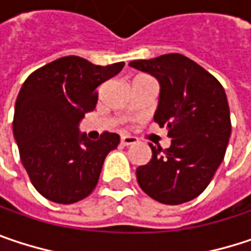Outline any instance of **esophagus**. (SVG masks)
I'll return each mask as SVG.
<instances>
[{"mask_svg": "<svg viewBox=\"0 0 251 251\" xmlns=\"http://www.w3.org/2000/svg\"><path fill=\"white\" fill-rule=\"evenodd\" d=\"M136 142H138V139H136L135 136H129V135H124L122 139H121V144H122L124 147L133 145V144H136Z\"/></svg>", "mask_w": 251, "mask_h": 251, "instance_id": "obj_1", "label": "esophagus"}]
</instances>
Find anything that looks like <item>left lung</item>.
Instances as JSON below:
<instances>
[{"label": "left lung", "instance_id": "8db88e82", "mask_svg": "<svg viewBox=\"0 0 251 251\" xmlns=\"http://www.w3.org/2000/svg\"><path fill=\"white\" fill-rule=\"evenodd\" d=\"M130 67L159 83L153 121L168 130L170 148L149 144L152 158L136 170L144 193L176 205L202 193L224 159L231 135L230 109L220 81L182 54L135 60Z\"/></svg>", "mask_w": 251, "mask_h": 251}]
</instances>
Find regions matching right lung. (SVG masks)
<instances>
[{
  "mask_svg": "<svg viewBox=\"0 0 251 251\" xmlns=\"http://www.w3.org/2000/svg\"><path fill=\"white\" fill-rule=\"evenodd\" d=\"M124 66H96L67 56L43 66L24 81L12 132L34 188L47 200L73 204L98 185L104 158L121 138L104 132L99 141H90L80 132V122L96 107V89Z\"/></svg>",
  "mask_w": 251,
  "mask_h": 251,
  "instance_id": "add662e5",
  "label": "right lung"
}]
</instances>
